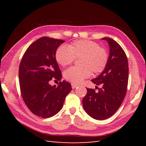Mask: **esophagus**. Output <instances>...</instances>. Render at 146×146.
<instances>
[{"label":"esophagus","instance_id":"1","mask_svg":"<svg viewBox=\"0 0 146 146\" xmlns=\"http://www.w3.org/2000/svg\"><path fill=\"white\" fill-rule=\"evenodd\" d=\"M71 86H72V89H74V88H76V87H77V86H78V85H77V84H76V83H71Z\"/></svg>","mask_w":146,"mask_h":146}]
</instances>
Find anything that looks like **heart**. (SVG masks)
I'll list each match as a JSON object with an SVG mask.
<instances>
[{
  "label": "heart",
  "mask_w": 146,
  "mask_h": 146,
  "mask_svg": "<svg viewBox=\"0 0 146 146\" xmlns=\"http://www.w3.org/2000/svg\"><path fill=\"white\" fill-rule=\"evenodd\" d=\"M78 59V67H70L64 72L66 80L78 83L93 74L102 72L107 65L108 54L98 42L88 39H79L70 42L68 47L59 46L55 52L56 62L66 66Z\"/></svg>",
  "instance_id": "b5f03b06"
}]
</instances>
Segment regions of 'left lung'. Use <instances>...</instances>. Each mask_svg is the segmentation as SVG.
<instances>
[{"mask_svg":"<svg viewBox=\"0 0 146 146\" xmlns=\"http://www.w3.org/2000/svg\"><path fill=\"white\" fill-rule=\"evenodd\" d=\"M110 46V56L107 66L99 76L91 80L98 91L86 88L87 93L82 102L84 110L97 120L112 116L125 98L129 80V64L124 50L117 42L110 38H104Z\"/></svg>","mask_w":146,"mask_h":146,"instance_id":"obj_1","label":"left lung"}]
</instances>
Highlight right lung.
<instances>
[{"mask_svg": "<svg viewBox=\"0 0 146 146\" xmlns=\"http://www.w3.org/2000/svg\"><path fill=\"white\" fill-rule=\"evenodd\" d=\"M65 41L46 36L39 38L27 48L19 68L22 98L31 112L42 118L50 117L62 108L66 97L72 90L70 83L61 79L55 59L58 46ZM52 78L59 85L51 86Z\"/></svg>", "mask_w": 146, "mask_h": 146, "instance_id": "1", "label": "right lung"}]
</instances>
